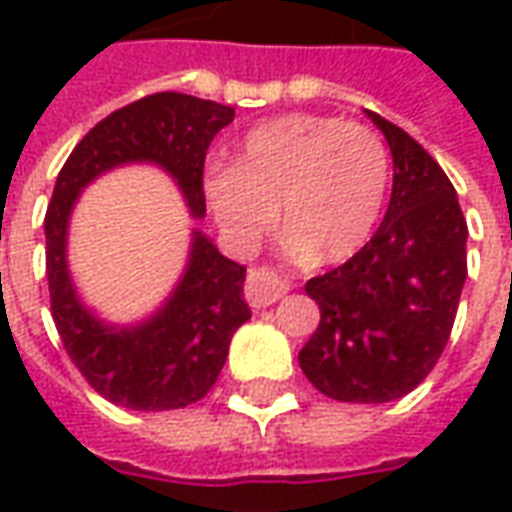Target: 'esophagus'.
Segmentation results:
<instances>
[{
	"instance_id": "obj_1",
	"label": "esophagus",
	"mask_w": 512,
	"mask_h": 512,
	"mask_svg": "<svg viewBox=\"0 0 512 512\" xmlns=\"http://www.w3.org/2000/svg\"><path fill=\"white\" fill-rule=\"evenodd\" d=\"M290 290L288 279L282 277L274 268H252L249 279H246V301L260 310V307H271Z\"/></svg>"
}]
</instances>
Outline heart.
Returning a JSON list of instances; mask_svg holds the SVG:
<instances>
[{
  "label": "heart",
  "mask_w": 512,
  "mask_h": 512,
  "mask_svg": "<svg viewBox=\"0 0 512 512\" xmlns=\"http://www.w3.org/2000/svg\"><path fill=\"white\" fill-rule=\"evenodd\" d=\"M389 150L370 128L340 117L285 115L241 139L233 167L205 175L213 219L235 244L277 222L318 263H343L370 241L389 189Z\"/></svg>",
  "instance_id": "1"
}]
</instances>
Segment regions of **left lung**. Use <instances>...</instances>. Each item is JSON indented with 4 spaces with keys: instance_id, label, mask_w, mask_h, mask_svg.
<instances>
[{
    "instance_id": "1",
    "label": "left lung",
    "mask_w": 512,
    "mask_h": 512,
    "mask_svg": "<svg viewBox=\"0 0 512 512\" xmlns=\"http://www.w3.org/2000/svg\"><path fill=\"white\" fill-rule=\"evenodd\" d=\"M395 175L381 227L348 263L304 290L321 323L299 351L310 384L343 403H389L422 384L450 340L466 282V219L417 139L367 112Z\"/></svg>"
}]
</instances>
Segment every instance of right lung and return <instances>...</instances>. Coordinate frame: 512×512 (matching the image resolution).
Returning <instances> with one entry per match:
<instances>
[{"mask_svg": "<svg viewBox=\"0 0 512 512\" xmlns=\"http://www.w3.org/2000/svg\"><path fill=\"white\" fill-rule=\"evenodd\" d=\"M233 106L183 93H156L117 109L65 161L46 211V274L51 315L65 351L98 395L134 411H172L208 395L230 340L252 318L246 268L191 227L189 257L161 307L134 323H109L87 307L68 266V227L82 191L106 172L153 164L175 180L194 219L205 216L202 167Z\"/></svg>", "mask_w": 512, "mask_h": 512, "instance_id": "obj_1", "label": "right lung"}]
</instances>
